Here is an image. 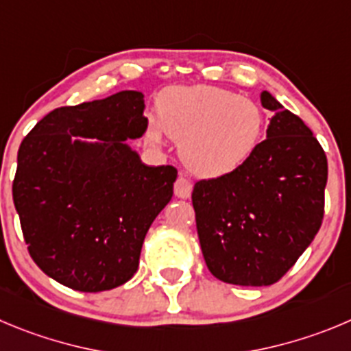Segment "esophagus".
<instances>
[{"label": "esophagus", "mask_w": 351, "mask_h": 351, "mask_svg": "<svg viewBox=\"0 0 351 351\" xmlns=\"http://www.w3.org/2000/svg\"><path fill=\"white\" fill-rule=\"evenodd\" d=\"M192 194V182L185 176H178V180L175 182V195L180 199L191 197Z\"/></svg>", "instance_id": "obj_1"}]
</instances>
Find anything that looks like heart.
Here are the masks:
<instances>
[{
	"label": "heart",
	"mask_w": 351,
	"mask_h": 351,
	"mask_svg": "<svg viewBox=\"0 0 351 351\" xmlns=\"http://www.w3.org/2000/svg\"><path fill=\"white\" fill-rule=\"evenodd\" d=\"M267 130L265 109L250 97L223 88L173 86L159 98V119L147 138L154 145L165 135L178 142L183 165L206 178L234 173L251 159Z\"/></svg>",
	"instance_id": "b5f03b06"
}]
</instances>
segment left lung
I'll use <instances>...</instances> for the list:
<instances>
[{"mask_svg":"<svg viewBox=\"0 0 351 351\" xmlns=\"http://www.w3.org/2000/svg\"><path fill=\"white\" fill-rule=\"evenodd\" d=\"M267 140L225 176L194 185L199 242L216 279L270 286L312 244L324 218L327 157L310 130L274 95Z\"/></svg>","mask_w":351,"mask_h":351,"instance_id":"1","label":"left lung"}]
</instances>
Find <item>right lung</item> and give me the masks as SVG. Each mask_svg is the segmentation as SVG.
I'll use <instances>...</instances> for the list:
<instances>
[{
	"instance_id": "obj_1",
	"label": "right lung",
	"mask_w": 351,
	"mask_h": 351,
	"mask_svg": "<svg viewBox=\"0 0 351 351\" xmlns=\"http://www.w3.org/2000/svg\"><path fill=\"white\" fill-rule=\"evenodd\" d=\"M142 91L60 107L22 140L13 204L34 263L83 293L135 275L143 239L173 197L176 169L147 166L128 140L147 131Z\"/></svg>"
}]
</instances>
